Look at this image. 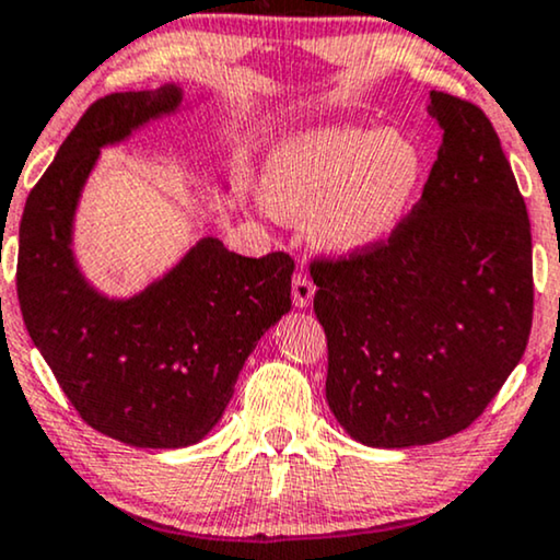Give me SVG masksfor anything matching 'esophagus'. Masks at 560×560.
<instances>
[{"mask_svg":"<svg viewBox=\"0 0 560 560\" xmlns=\"http://www.w3.org/2000/svg\"><path fill=\"white\" fill-rule=\"evenodd\" d=\"M314 293H316V285L311 282L308 275L303 272H295L293 275V303L298 308H308L311 301H314Z\"/></svg>","mask_w":560,"mask_h":560,"instance_id":"34e87169","label":"esophagus"}]
</instances>
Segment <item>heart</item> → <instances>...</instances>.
Listing matches in <instances>:
<instances>
[{
    "mask_svg": "<svg viewBox=\"0 0 560 560\" xmlns=\"http://www.w3.org/2000/svg\"><path fill=\"white\" fill-rule=\"evenodd\" d=\"M422 154L396 130L352 122L282 138L267 156L259 195L282 218L311 215V234L334 252H358L394 231L417 192Z\"/></svg>",
    "mask_w": 560,
    "mask_h": 560,
    "instance_id": "1",
    "label": "heart"
}]
</instances>
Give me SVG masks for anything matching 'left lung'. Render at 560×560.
<instances>
[{
    "instance_id": "1",
    "label": "left lung",
    "mask_w": 560,
    "mask_h": 560,
    "mask_svg": "<svg viewBox=\"0 0 560 560\" xmlns=\"http://www.w3.org/2000/svg\"><path fill=\"white\" fill-rule=\"evenodd\" d=\"M442 143L422 198L388 238L311 262L326 331V401L370 447L463 432L525 354L533 236L481 107L430 94Z\"/></svg>"
}]
</instances>
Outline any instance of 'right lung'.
<instances>
[{"mask_svg":"<svg viewBox=\"0 0 560 560\" xmlns=\"http://www.w3.org/2000/svg\"><path fill=\"white\" fill-rule=\"evenodd\" d=\"M183 103L177 84L86 107L20 221L18 298L31 339L92 430L133 447H187L218 424L259 337L290 311L285 252L252 259L206 236L126 301L79 272L71 226L100 149Z\"/></svg>","mask_w":560,"mask_h":560,"instance_id":"add662e5","label":"right lung"}]
</instances>
